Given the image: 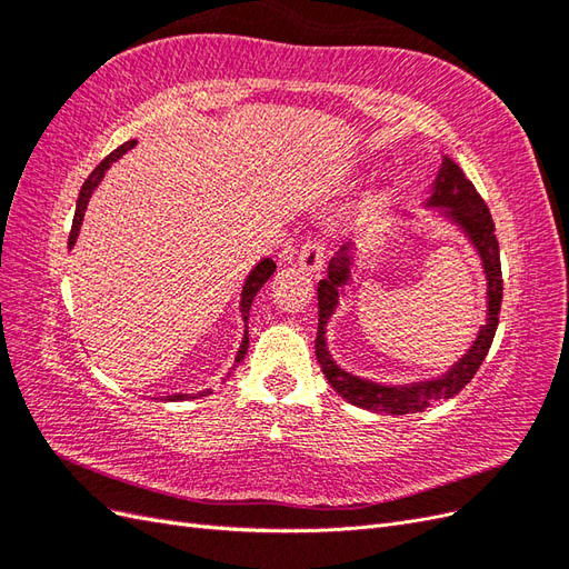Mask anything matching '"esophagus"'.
<instances>
[{
  "label": "esophagus",
  "mask_w": 569,
  "mask_h": 569,
  "mask_svg": "<svg viewBox=\"0 0 569 569\" xmlns=\"http://www.w3.org/2000/svg\"><path fill=\"white\" fill-rule=\"evenodd\" d=\"M297 263L306 272H320L325 268V244L320 239H308L297 256Z\"/></svg>",
  "instance_id": "esophagus-1"
}]
</instances>
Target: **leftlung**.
<instances>
[{
  "mask_svg": "<svg viewBox=\"0 0 569 569\" xmlns=\"http://www.w3.org/2000/svg\"><path fill=\"white\" fill-rule=\"evenodd\" d=\"M427 206H439L443 213L468 232L472 244L477 247L481 263L489 280V318L481 327L470 351L465 353L458 363L449 370V375L439 377L435 382H420L410 387H385L368 380H360L341 368L335 366V360L327 351L325 343V325L335 313L339 303V295L343 284L351 280V244H343L337 256L327 266V278L318 284V337H316V356L322 368V375L332 389L358 408H368L377 412H389V416H406V412H422L435 401L453 399V396L468 385L475 372L479 370L481 360L487 358L491 341L498 327V313H501L503 299V278H501V256H498V239L496 228L489 213V206L479 197L475 184L465 178L462 170L451 161L443 159V166L435 182V192L429 197Z\"/></svg>",
  "mask_w": 569,
  "mask_h": 569,
  "instance_id": "8db88e82",
  "label": "left lung"
}]
</instances>
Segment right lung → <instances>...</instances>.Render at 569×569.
<instances>
[{
	"label": "right lung",
	"mask_w": 569,
	"mask_h": 569,
	"mask_svg": "<svg viewBox=\"0 0 569 569\" xmlns=\"http://www.w3.org/2000/svg\"><path fill=\"white\" fill-rule=\"evenodd\" d=\"M134 144H137L134 140H130V142H126V144H120L116 151H111L109 157L92 170L90 178L84 180V184H82V189H80V194H78V206H76V216H73V228H71V234H68V247L76 244L78 232H80V222H82V216H84V209H88V201H90V197H92V192H94V187L101 182V178H104L107 168H109L116 159L123 157V153H126L128 149H132ZM272 272H274V263L270 261V258H266V261H261V263H258V266L251 270L249 280H247V284H244V289H242V308H239V311H242L244 322L249 320V311H251V303H253V299H256V295H258V289H261V287L268 282V278H270ZM247 349H249V327L244 330L242 347H239V351H237L234 368L244 360ZM203 393H206V391H201V393H173V396H168V401H184V399H194V396H203Z\"/></svg>",
	"instance_id": "obj_1"
}]
</instances>
